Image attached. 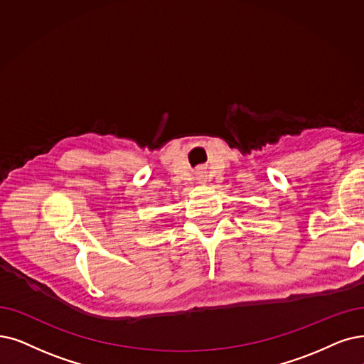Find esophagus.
I'll return each mask as SVG.
<instances>
[{"label": "esophagus", "mask_w": 364, "mask_h": 364, "mask_svg": "<svg viewBox=\"0 0 364 364\" xmlns=\"http://www.w3.org/2000/svg\"><path fill=\"white\" fill-rule=\"evenodd\" d=\"M196 178L200 183H205L206 179H208V171L205 167H200L197 171H196Z\"/></svg>", "instance_id": "obj_1"}]
</instances>
